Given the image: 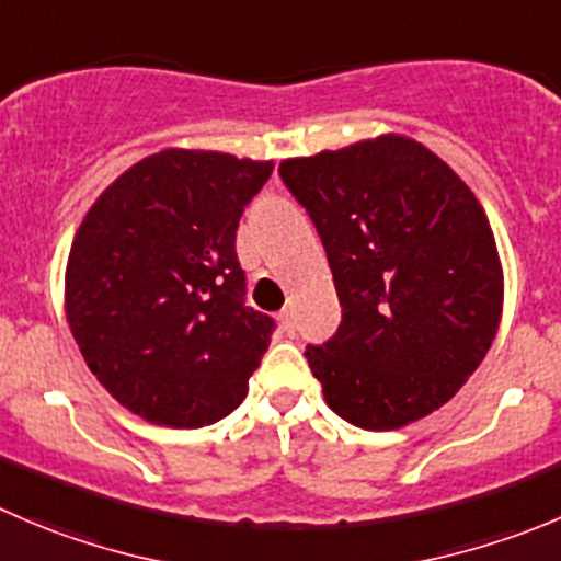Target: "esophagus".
Returning a JSON list of instances; mask_svg holds the SVG:
<instances>
[{
  "instance_id": "esophagus-1",
  "label": "esophagus",
  "mask_w": 561,
  "mask_h": 561,
  "mask_svg": "<svg viewBox=\"0 0 561 561\" xmlns=\"http://www.w3.org/2000/svg\"><path fill=\"white\" fill-rule=\"evenodd\" d=\"M276 318H279V325L285 334H296V318H293V309L285 307L279 314H276Z\"/></svg>"
}]
</instances>
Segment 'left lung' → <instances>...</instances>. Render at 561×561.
I'll use <instances>...</instances> for the list:
<instances>
[{
  "mask_svg": "<svg viewBox=\"0 0 561 561\" xmlns=\"http://www.w3.org/2000/svg\"><path fill=\"white\" fill-rule=\"evenodd\" d=\"M279 178L307 208L340 296V329L304 351L331 411L394 431L442 408L502 318L496 241L471 188L397 134L282 161Z\"/></svg>",
  "mask_w": 561,
  "mask_h": 561,
  "instance_id": "left-lung-1",
  "label": "left lung"
}]
</instances>
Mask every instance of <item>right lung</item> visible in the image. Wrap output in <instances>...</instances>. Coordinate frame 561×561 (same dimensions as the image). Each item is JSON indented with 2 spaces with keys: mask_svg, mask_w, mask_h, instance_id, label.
<instances>
[{
  "mask_svg": "<svg viewBox=\"0 0 561 561\" xmlns=\"http://www.w3.org/2000/svg\"><path fill=\"white\" fill-rule=\"evenodd\" d=\"M271 161L161 150L81 221L65 309L87 367L128 411L167 427L236 411L276 323L247 304L236 230Z\"/></svg>",
  "mask_w": 561,
  "mask_h": 561,
  "instance_id": "right-lung-1",
  "label": "right lung"
}]
</instances>
